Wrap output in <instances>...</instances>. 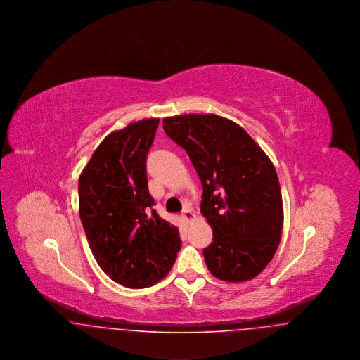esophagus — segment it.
Returning a JSON list of instances; mask_svg holds the SVG:
<instances>
[{
	"instance_id": "1",
	"label": "esophagus",
	"mask_w": 360,
	"mask_h": 360,
	"mask_svg": "<svg viewBox=\"0 0 360 360\" xmlns=\"http://www.w3.org/2000/svg\"><path fill=\"white\" fill-rule=\"evenodd\" d=\"M182 217H184V220H185L186 223H190V221H193V220L195 219V214H194L190 209H185V210L182 212Z\"/></svg>"
}]
</instances>
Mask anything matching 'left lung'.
I'll list each match as a JSON object with an SVG mask.
<instances>
[{"label": "left lung", "instance_id": "8db88e82", "mask_svg": "<svg viewBox=\"0 0 360 360\" xmlns=\"http://www.w3.org/2000/svg\"><path fill=\"white\" fill-rule=\"evenodd\" d=\"M202 184L201 213L213 241L206 266L225 282L260 274L281 241L283 204L270 158L240 125L217 115H181L163 120Z\"/></svg>", "mask_w": 360, "mask_h": 360}]
</instances>
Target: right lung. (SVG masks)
I'll use <instances>...</instances> for the list:
<instances>
[{"label":"right lung","mask_w":360,"mask_h":360,"mask_svg":"<svg viewBox=\"0 0 360 360\" xmlns=\"http://www.w3.org/2000/svg\"><path fill=\"white\" fill-rule=\"evenodd\" d=\"M159 119L109 134L78 182L79 217L103 273L131 289L150 288L172 270L181 250L179 231L156 210L146 160Z\"/></svg>","instance_id":"1"}]
</instances>
